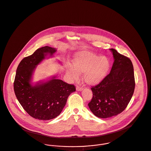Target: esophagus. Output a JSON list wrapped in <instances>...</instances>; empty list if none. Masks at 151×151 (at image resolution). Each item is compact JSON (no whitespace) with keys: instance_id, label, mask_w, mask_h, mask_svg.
I'll list each match as a JSON object with an SVG mask.
<instances>
[{"instance_id":"obj_1","label":"esophagus","mask_w":151,"mask_h":151,"mask_svg":"<svg viewBox=\"0 0 151 151\" xmlns=\"http://www.w3.org/2000/svg\"><path fill=\"white\" fill-rule=\"evenodd\" d=\"M76 90L78 91H81L83 90V88L82 87H76Z\"/></svg>"}]
</instances>
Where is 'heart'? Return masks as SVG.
<instances>
[{
	"label": "heart",
	"instance_id": "heart-1",
	"mask_svg": "<svg viewBox=\"0 0 151 151\" xmlns=\"http://www.w3.org/2000/svg\"><path fill=\"white\" fill-rule=\"evenodd\" d=\"M110 69V62L105 56L87 50L79 51L73 56L72 65H65V72L71 80H78L83 73V80L88 86L98 85L105 78Z\"/></svg>",
	"mask_w": 151,
	"mask_h": 151
}]
</instances>
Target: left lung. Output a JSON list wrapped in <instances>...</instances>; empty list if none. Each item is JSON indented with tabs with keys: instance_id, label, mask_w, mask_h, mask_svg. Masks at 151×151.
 <instances>
[{
	"instance_id": "8db88e82",
	"label": "left lung",
	"mask_w": 151,
	"mask_h": 151,
	"mask_svg": "<svg viewBox=\"0 0 151 151\" xmlns=\"http://www.w3.org/2000/svg\"><path fill=\"white\" fill-rule=\"evenodd\" d=\"M114 62L110 73L91 89L93 98L88 105L97 117L106 119L122 112L132 99L135 88L134 68L131 60L110 49Z\"/></svg>"
}]
</instances>
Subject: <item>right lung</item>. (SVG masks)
Returning a JSON list of instances; mask_svg holds the SVG:
<instances>
[{"instance_id":"right-lung-1","label":"right lung","mask_w":151,"mask_h":151,"mask_svg":"<svg viewBox=\"0 0 151 151\" xmlns=\"http://www.w3.org/2000/svg\"><path fill=\"white\" fill-rule=\"evenodd\" d=\"M56 51L49 46L39 48L22 59L17 67L14 82L16 96L24 110L35 119L48 120L58 116L69 96L76 90L73 85L58 79L57 75L35 83L32 82L37 66L54 57Z\"/></svg>"}]
</instances>
